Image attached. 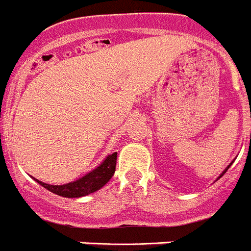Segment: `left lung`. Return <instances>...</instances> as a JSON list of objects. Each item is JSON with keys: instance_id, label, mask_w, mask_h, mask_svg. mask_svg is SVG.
<instances>
[{"instance_id": "1", "label": "left lung", "mask_w": 251, "mask_h": 251, "mask_svg": "<svg viewBox=\"0 0 251 251\" xmlns=\"http://www.w3.org/2000/svg\"><path fill=\"white\" fill-rule=\"evenodd\" d=\"M230 166H231V164H230V165H228V166H227V169H226V170H225V171H224V173H222V174H221V175H220V177H221V176H222V175H224V174H225V173H226V171H227V170H228V168H230ZM220 177H218V179H220Z\"/></svg>"}]
</instances>
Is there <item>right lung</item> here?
<instances>
[{
	"label": "right lung",
	"instance_id": "add662e5",
	"mask_svg": "<svg viewBox=\"0 0 251 251\" xmlns=\"http://www.w3.org/2000/svg\"><path fill=\"white\" fill-rule=\"evenodd\" d=\"M115 166H117V152L105 158L99 168H96L95 170H93L78 180L72 181V183L64 184V185H49V184L39 181L38 179L35 180L42 187L54 194L66 197V198H78V197L87 196L90 193L96 192L104 187L105 184L110 180V177L114 175Z\"/></svg>",
	"mask_w": 251,
	"mask_h": 251
}]
</instances>
